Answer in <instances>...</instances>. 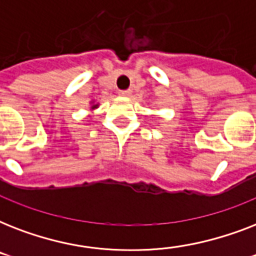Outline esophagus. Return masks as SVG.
Here are the masks:
<instances>
[{
    "label": "esophagus",
    "instance_id": "34e87169",
    "mask_svg": "<svg viewBox=\"0 0 256 256\" xmlns=\"http://www.w3.org/2000/svg\"><path fill=\"white\" fill-rule=\"evenodd\" d=\"M120 96H132V90H120L118 92Z\"/></svg>",
    "mask_w": 256,
    "mask_h": 256
}]
</instances>
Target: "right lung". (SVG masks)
Returning a JSON list of instances; mask_svg holds the SVG:
<instances>
[{
  "instance_id": "1",
  "label": "right lung",
  "mask_w": 256,
  "mask_h": 256,
  "mask_svg": "<svg viewBox=\"0 0 256 256\" xmlns=\"http://www.w3.org/2000/svg\"><path fill=\"white\" fill-rule=\"evenodd\" d=\"M90 108H88V110H90V112H94V110H96V108H100V104H98V102H96V100H90Z\"/></svg>"
}]
</instances>
